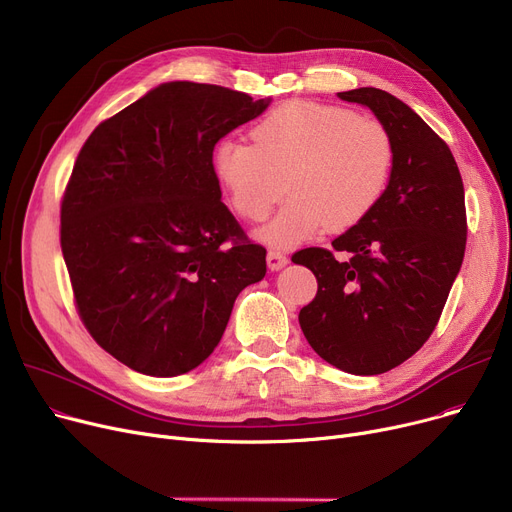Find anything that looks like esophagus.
<instances>
[{
  "instance_id": "34e87169",
  "label": "esophagus",
  "mask_w": 512,
  "mask_h": 512,
  "mask_svg": "<svg viewBox=\"0 0 512 512\" xmlns=\"http://www.w3.org/2000/svg\"><path fill=\"white\" fill-rule=\"evenodd\" d=\"M265 259H267V267H270L272 272H278V270H282V267L288 265V257L282 251H267Z\"/></svg>"
}]
</instances>
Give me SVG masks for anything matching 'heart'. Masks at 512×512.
Listing matches in <instances>:
<instances>
[{
	"label": "heart",
	"mask_w": 512,
	"mask_h": 512,
	"mask_svg": "<svg viewBox=\"0 0 512 512\" xmlns=\"http://www.w3.org/2000/svg\"><path fill=\"white\" fill-rule=\"evenodd\" d=\"M251 139L215 147L213 172L249 222L267 218L284 186L286 203L257 232L272 247L357 226L382 201L394 170L388 128L340 105L286 101L253 126Z\"/></svg>",
	"instance_id": "obj_1"
}]
</instances>
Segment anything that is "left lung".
<instances>
[{"mask_svg": "<svg viewBox=\"0 0 512 512\" xmlns=\"http://www.w3.org/2000/svg\"><path fill=\"white\" fill-rule=\"evenodd\" d=\"M361 103L392 134L396 157L382 201L328 249L292 261L317 278L299 324L313 351L353 375H378L413 357L432 336L467 242L465 191L448 145L394 95L361 87Z\"/></svg>", "mask_w": 512, "mask_h": 512, "instance_id": "8db88e82", "label": "left lung"}]
</instances>
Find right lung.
Instances as JSON below:
<instances>
[{
    "instance_id": "right-lung-1",
    "label": "right lung",
    "mask_w": 512,
    "mask_h": 512,
    "mask_svg": "<svg viewBox=\"0 0 512 512\" xmlns=\"http://www.w3.org/2000/svg\"><path fill=\"white\" fill-rule=\"evenodd\" d=\"M257 99L191 80L164 83L101 122L62 201V253L80 319L126 367L174 378L218 346L265 249L222 203L213 147L261 116Z\"/></svg>"
}]
</instances>
